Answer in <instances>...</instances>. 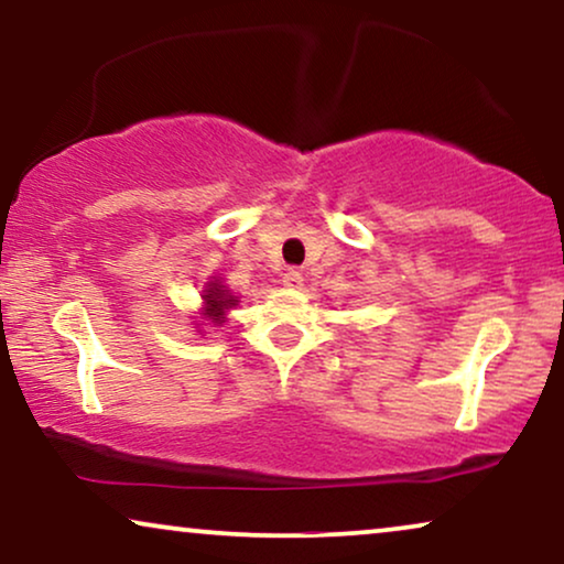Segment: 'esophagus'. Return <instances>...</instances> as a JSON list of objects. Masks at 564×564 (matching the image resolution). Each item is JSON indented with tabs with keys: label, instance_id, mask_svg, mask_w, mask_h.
I'll return each instance as SVG.
<instances>
[{
	"label": "esophagus",
	"instance_id": "1",
	"mask_svg": "<svg viewBox=\"0 0 564 564\" xmlns=\"http://www.w3.org/2000/svg\"><path fill=\"white\" fill-rule=\"evenodd\" d=\"M303 282H305L303 274H300L297 269H290V272L282 276V284H284V288H288V290H303Z\"/></svg>",
	"mask_w": 564,
	"mask_h": 564
}]
</instances>
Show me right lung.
<instances>
[{"label": "right lung", "instance_id": "right-lung-1", "mask_svg": "<svg viewBox=\"0 0 564 564\" xmlns=\"http://www.w3.org/2000/svg\"><path fill=\"white\" fill-rule=\"evenodd\" d=\"M238 303H241V300L230 292V288H226L223 276H210L203 288V307H199V318H203V323H195L197 334H203L205 326H226L228 313L234 311Z\"/></svg>", "mask_w": 564, "mask_h": 564}]
</instances>
